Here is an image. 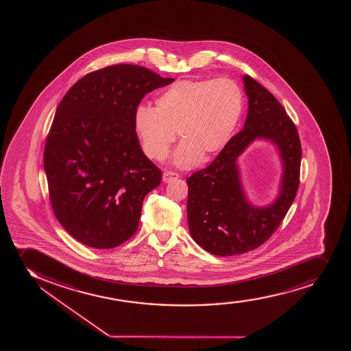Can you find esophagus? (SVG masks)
I'll return each instance as SVG.
<instances>
[{
  "label": "esophagus",
  "instance_id": "1",
  "mask_svg": "<svg viewBox=\"0 0 351 351\" xmlns=\"http://www.w3.org/2000/svg\"><path fill=\"white\" fill-rule=\"evenodd\" d=\"M178 178H179V174L172 172V171H166L162 174V180L165 182H173L174 179H178Z\"/></svg>",
  "mask_w": 351,
  "mask_h": 351
}]
</instances>
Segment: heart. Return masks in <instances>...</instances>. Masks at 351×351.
<instances>
[{
    "mask_svg": "<svg viewBox=\"0 0 351 351\" xmlns=\"http://www.w3.org/2000/svg\"><path fill=\"white\" fill-rule=\"evenodd\" d=\"M243 110V93L230 78L182 80L166 88L154 109L138 108L134 129L147 157L164 160L176 141L184 143L174 162L191 167L210 158L227 144Z\"/></svg>",
    "mask_w": 351,
    "mask_h": 351,
    "instance_id": "obj_1",
    "label": "heart"
}]
</instances>
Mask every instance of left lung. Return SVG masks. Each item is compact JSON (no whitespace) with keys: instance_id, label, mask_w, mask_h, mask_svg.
<instances>
[{"instance_id":"obj_1","label":"left lung","mask_w":351,"mask_h":351,"mask_svg":"<svg viewBox=\"0 0 351 351\" xmlns=\"http://www.w3.org/2000/svg\"><path fill=\"white\" fill-rule=\"evenodd\" d=\"M243 83L248 96L243 129L227 141L210 165L186 179L191 237L219 256L242 254L263 245L281 225L300 185L302 149L294 121L253 77L245 75ZM255 137L274 141L285 166L280 197L266 209H255L245 202L234 162Z\"/></svg>"}]
</instances>
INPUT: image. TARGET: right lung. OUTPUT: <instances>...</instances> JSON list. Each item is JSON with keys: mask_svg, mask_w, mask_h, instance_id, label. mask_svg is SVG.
Returning a JSON list of instances; mask_svg holds the SVG:
<instances>
[{"mask_svg": "<svg viewBox=\"0 0 351 351\" xmlns=\"http://www.w3.org/2000/svg\"><path fill=\"white\" fill-rule=\"evenodd\" d=\"M173 81L139 65H109L82 77L57 106L43 156L49 199L86 246L110 250L136 233L161 171L141 151L134 114L146 93Z\"/></svg>", "mask_w": 351, "mask_h": 351, "instance_id": "1", "label": "right lung"}]
</instances>
